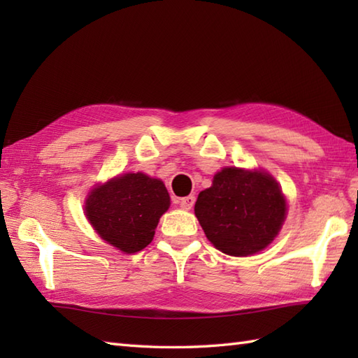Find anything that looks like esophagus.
<instances>
[{
  "label": "esophagus",
  "mask_w": 358,
  "mask_h": 358,
  "mask_svg": "<svg viewBox=\"0 0 358 358\" xmlns=\"http://www.w3.org/2000/svg\"><path fill=\"white\" fill-rule=\"evenodd\" d=\"M194 203H195V196H185V199H180L178 200V204L183 209H186V210H189V209H192V206H194Z\"/></svg>",
  "instance_id": "obj_1"
}]
</instances>
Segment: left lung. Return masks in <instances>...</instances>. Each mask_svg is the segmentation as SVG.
Instances as JSON below:
<instances>
[{
    "label": "left lung",
    "mask_w": 358,
    "mask_h": 358,
    "mask_svg": "<svg viewBox=\"0 0 358 358\" xmlns=\"http://www.w3.org/2000/svg\"><path fill=\"white\" fill-rule=\"evenodd\" d=\"M286 199L263 171L223 167L200 192L195 215L208 240L222 252L248 257L277 237L286 218Z\"/></svg>",
    "instance_id": "1"
}]
</instances>
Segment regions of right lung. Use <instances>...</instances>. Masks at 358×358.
Returning <instances> with one entry per match:
<instances>
[{
	"mask_svg": "<svg viewBox=\"0 0 358 358\" xmlns=\"http://www.w3.org/2000/svg\"><path fill=\"white\" fill-rule=\"evenodd\" d=\"M169 206L171 196L162 180L129 172L94 187L85 212L106 243L121 252L135 254L154 238L159 217Z\"/></svg>",
	"mask_w": 358,
	"mask_h": 358,
	"instance_id": "obj_1",
	"label": "right lung"
}]
</instances>
